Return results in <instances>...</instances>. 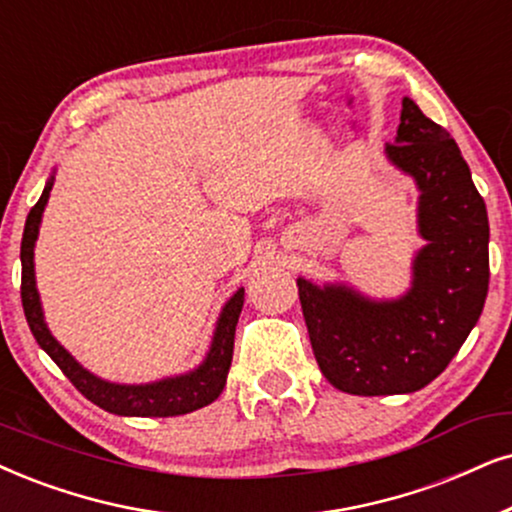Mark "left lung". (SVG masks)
<instances>
[{
    "instance_id": "obj_1",
    "label": "left lung",
    "mask_w": 512,
    "mask_h": 512,
    "mask_svg": "<svg viewBox=\"0 0 512 512\" xmlns=\"http://www.w3.org/2000/svg\"><path fill=\"white\" fill-rule=\"evenodd\" d=\"M392 165L416 181L418 231L409 293L371 300L342 283L297 293L316 364L333 387L359 397L409 394L449 366L480 319L489 290V219L454 137L401 101Z\"/></svg>"
}]
</instances>
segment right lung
<instances>
[{
    "mask_svg": "<svg viewBox=\"0 0 512 512\" xmlns=\"http://www.w3.org/2000/svg\"><path fill=\"white\" fill-rule=\"evenodd\" d=\"M54 186V177L47 181L40 200L35 208L30 210L28 219H25L23 241H21V300L23 312L28 319V326L32 335H35L37 345L56 361L63 375L80 390L89 401L101 406L103 411L118 413V416H184L196 409H203L215 401L222 394L226 385V375H229L231 359H234V335L236 323L243 309L245 290L238 288L231 300L224 304L222 314L217 319L215 335H212V345L208 357L203 364L184 375H174V378L158 380V383L146 385H118L108 383V380L96 378L87 368H82L77 361L70 357L68 349L58 345V340L49 333L47 323H44L40 293L35 288V241L40 234V222L44 205L49 200V191Z\"/></svg>",
    "mask_w": 512,
    "mask_h": 512,
    "instance_id": "right-lung-1",
    "label": "right lung"
}]
</instances>
